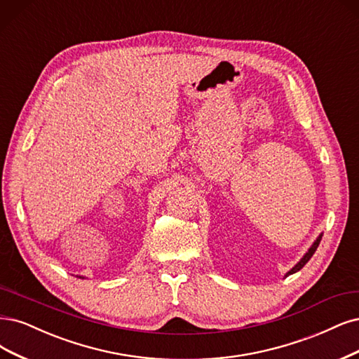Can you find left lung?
I'll return each instance as SVG.
<instances>
[{
	"label": "left lung",
	"instance_id": "8db88e82",
	"mask_svg": "<svg viewBox=\"0 0 359 359\" xmlns=\"http://www.w3.org/2000/svg\"><path fill=\"white\" fill-rule=\"evenodd\" d=\"M320 239H323V234H320V236L315 241V243L311 246V250H309L307 252H306V255L300 259V262L297 263V264H295L290 271H288V273H287V276L288 275H292V273H295V271H299L307 262H309V259H311V257L315 254V251H316V248H318V246H319V242H320Z\"/></svg>",
	"mask_w": 359,
	"mask_h": 359
}]
</instances>
